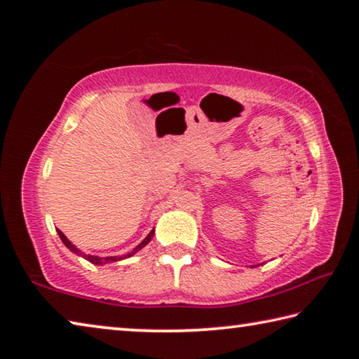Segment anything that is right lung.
Instances as JSON below:
<instances>
[{"label":"right lung","mask_w":359,"mask_h":359,"mask_svg":"<svg viewBox=\"0 0 359 359\" xmlns=\"http://www.w3.org/2000/svg\"><path fill=\"white\" fill-rule=\"evenodd\" d=\"M57 233H58V236H60V239H62V242L63 244L69 248V250L72 252V253H76V255H79V257H82V258H85L87 261H90V263H93V264H106V263H114V261H120V259H123V258H128V257H131V255H135L136 252H139L141 250V248H144L145 245L149 244V242L151 241V238H154V233H155V229H151L150 233H149V236L147 238H145L141 244H139L135 250H133L131 253H128V255H125V257H106V258H100V257H95V255H85L83 252H81L79 250V248L72 244L71 241H68V238H66V236L62 233V231L60 229H57Z\"/></svg>","instance_id":"right-lung-1"}]
</instances>
